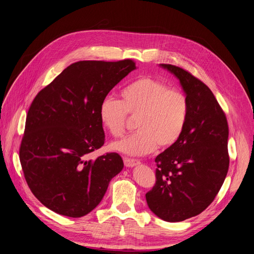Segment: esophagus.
<instances>
[{"mask_svg":"<svg viewBox=\"0 0 254 254\" xmlns=\"http://www.w3.org/2000/svg\"><path fill=\"white\" fill-rule=\"evenodd\" d=\"M124 163L127 167H133L137 164H139V160H136V159H131V158H124Z\"/></svg>","mask_w":254,"mask_h":254,"instance_id":"1","label":"esophagus"}]
</instances>
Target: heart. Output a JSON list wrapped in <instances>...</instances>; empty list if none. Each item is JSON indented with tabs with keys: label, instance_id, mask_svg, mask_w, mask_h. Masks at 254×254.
Wrapping results in <instances>:
<instances>
[{
	"label": "heart",
	"instance_id": "obj_1",
	"mask_svg": "<svg viewBox=\"0 0 254 254\" xmlns=\"http://www.w3.org/2000/svg\"><path fill=\"white\" fill-rule=\"evenodd\" d=\"M121 100L107 97L99 107L101 124L114 137L123 136L128 115L136 117L134 133L112 144L116 151L131 156L153 152L157 146L172 147L186 128L190 105L187 95L152 77L130 82L120 93Z\"/></svg>",
	"mask_w": 254,
	"mask_h": 254
}]
</instances>
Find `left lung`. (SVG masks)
Returning a JSON list of instances; mask_svg holds the SVG:
<instances>
[{
	"label": "left lung",
	"mask_w": 254,
	"mask_h": 254,
	"mask_svg": "<svg viewBox=\"0 0 254 254\" xmlns=\"http://www.w3.org/2000/svg\"><path fill=\"white\" fill-rule=\"evenodd\" d=\"M180 80L190 112L182 136L156 157V183L146 193L150 210L164 221L179 222L206 210L228 172V124L214 94L189 71L161 64Z\"/></svg>",
	"instance_id": "obj_1"
}]
</instances>
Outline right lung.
<instances>
[{"mask_svg": "<svg viewBox=\"0 0 254 254\" xmlns=\"http://www.w3.org/2000/svg\"><path fill=\"white\" fill-rule=\"evenodd\" d=\"M135 68L131 59L79 61L36 95L28 111L19 160L29 188L46 208L73 218L87 215L122 171L118 153L95 160L88 155L104 144L101 102Z\"/></svg>", "mask_w": 254, "mask_h": 254, "instance_id": "1", "label": "right lung"}]
</instances>
